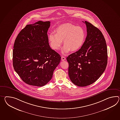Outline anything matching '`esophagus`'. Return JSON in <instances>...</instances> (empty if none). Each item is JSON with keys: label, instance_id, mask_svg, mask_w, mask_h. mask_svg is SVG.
Returning <instances> with one entry per match:
<instances>
[{"label": "esophagus", "instance_id": "obj_1", "mask_svg": "<svg viewBox=\"0 0 120 120\" xmlns=\"http://www.w3.org/2000/svg\"><path fill=\"white\" fill-rule=\"evenodd\" d=\"M61 59L62 61H64L66 59L64 56H61Z\"/></svg>", "mask_w": 120, "mask_h": 120}]
</instances>
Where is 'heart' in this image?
I'll list each match as a JSON object with an SVG mask.
<instances>
[{"instance_id":"b5f03b06","label":"heart","mask_w":120,"mask_h":120,"mask_svg":"<svg viewBox=\"0 0 120 120\" xmlns=\"http://www.w3.org/2000/svg\"><path fill=\"white\" fill-rule=\"evenodd\" d=\"M56 34L51 33L49 35L51 46L55 50H59L63 40L64 47L62 53L76 52L83 46L85 40L84 30L80 26L67 23L62 24L56 28Z\"/></svg>"}]
</instances>
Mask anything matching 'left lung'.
<instances>
[{
	"instance_id": "left-lung-1",
	"label": "left lung",
	"mask_w": 120,
	"mask_h": 120,
	"mask_svg": "<svg viewBox=\"0 0 120 120\" xmlns=\"http://www.w3.org/2000/svg\"><path fill=\"white\" fill-rule=\"evenodd\" d=\"M87 36L82 47L67 58L72 83L86 86L94 83L104 72L108 61L106 43L101 31L85 21Z\"/></svg>"
}]
</instances>
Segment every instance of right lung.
Listing matches in <instances>:
<instances>
[{"label":"right lung","mask_w":120,"mask_h":120,"mask_svg":"<svg viewBox=\"0 0 120 120\" xmlns=\"http://www.w3.org/2000/svg\"><path fill=\"white\" fill-rule=\"evenodd\" d=\"M50 21L27 24L16 37L13 65L22 80L30 85L42 86L51 80L61 57L50 48L47 31Z\"/></svg>","instance_id":"right-lung-1"}]
</instances>
